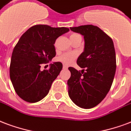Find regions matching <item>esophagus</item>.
<instances>
[{
  "instance_id": "esophagus-1",
  "label": "esophagus",
  "mask_w": 131,
  "mask_h": 131,
  "mask_svg": "<svg viewBox=\"0 0 131 131\" xmlns=\"http://www.w3.org/2000/svg\"><path fill=\"white\" fill-rule=\"evenodd\" d=\"M63 69H67V68H68V66H66V65H63Z\"/></svg>"
}]
</instances>
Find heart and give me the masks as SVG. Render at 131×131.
Returning <instances> with one entry per match:
<instances>
[{"label": "heart", "instance_id": "1", "mask_svg": "<svg viewBox=\"0 0 131 131\" xmlns=\"http://www.w3.org/2000/svg\"><path fill=\"white\" fill-rule=\"evenodd\" d=\"M78 37H81V36L78 34H72L70 36V40H73V39H75L76 38H78ZM75 57L76 56L74 54H66L62 55L61 57L59 58L60 61H61L62 62H63L66 64H70L75 59Z\"/></svg>", "mask_w": 131, "mask_h": 131}]
</instances>
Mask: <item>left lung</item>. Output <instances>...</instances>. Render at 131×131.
Listing matches in <instances>:
<instances>
[{"mask_svg":"<svg viewBox=\"0 0 131 131\" xmlns=\"http://www.w3.org/2000/svg\"><path fill=\"white\" fill-rule=\"evenodd\" d=\"M83 36L84 50L77 63L79 72L69 67L71 76L68 80V95L80 108H92L102 102L111 89L116 71V55L113 41L97 26L92 25L70 27ZM85 72H84V70Z\"/></svg>","mask_w":131,"mask_h":131,"instance_id":"8db88e82","label":"left lung"}]
</instances>
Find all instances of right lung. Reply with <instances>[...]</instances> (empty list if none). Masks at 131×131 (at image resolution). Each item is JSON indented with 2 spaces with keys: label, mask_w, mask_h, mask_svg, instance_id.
Returning a JSON list of instances; mask_svg holds the SVG:
<instances>
[{
  "label": "right lung",
  "mask_w": 131,
  "mask_h": 131,
  "mask_svg": "<svg viewBox=\"0 0 131 131\" xmlns=\"http://www.w3.org/2000/svg\"><path fill=\"white\" fill-rule=\"evenodd\" d=\"M69 31L64 27L37 25L21 36L14 49L9 68L11 81L21 99L35 103L48 95L63 65L61 62H54L48 70L41 71V64L54 57L55 41Z\"/></svg>",
  "instance_id": "1"
}]
</instances>
